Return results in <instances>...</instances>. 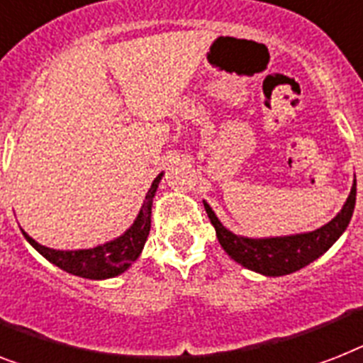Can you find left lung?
Returning a JSON list of instances; mask_svg holds the SVG:
<instances>
[{"mask_svg": "<svg viewBox=\"0 0 363 363\" xmlns=\"http://www.w3.org/2000/svg\"><path fill=\"white\" fill-rule=\"evenodd\" d=\"M354 203L356 181L347 197V203L332 222H328L317 231L276 238L238 237L223 228L207 203L203 201V205L211 218V223L216 229L218 242L222 244V248L225 250L229 257L253 272L264 274V276H285V274L296 272L306 264L313 263L315 259L320 257L343 235L350 218H352V212H354Z\"/></svg>", "mask_w": 363, "mask_h": 363, "instance_id": "obj_1", "label": "left lung"}]
</instances>
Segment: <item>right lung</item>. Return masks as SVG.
<instances>
[{"label":"right lung","mask_w":363,"mask_h":363,"mask_svg":"<svg viewBox=\"0 0 363 363\" xmlns=\"http://www.w3.org/2000/svg\"><path fill=\"white\" fill-rule=\"evenodd\" d=\"M162 179V173L152 181V186L149 188L141 207L140 214L132 223V228L115 238L111 242H106L102 246L91 250H76V252H61V250H52L46 246H40L29 237L28 233H23V237L28 238V242L37 250L43 257H46L50 263H54L61 270L69 274H74L79 278L87 279H106L119 276L125 272L126 268L140 257L141 250L145 246V240L151 231V205L155 191L158 188V182Z\"/></svg>","instance_id":"add662e5"}]
</instances>
